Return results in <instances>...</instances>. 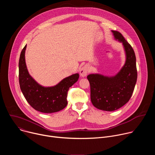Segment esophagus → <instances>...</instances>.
Here are the masks:
<instances>
[{
  "instance_id": "obj_1",
  "label": "esophagus",
  "mask_w": 155,
  "mask_h": 155,
  "mask_svg": "<svg viewBox=\"0 0 155 155\" xmlns=\"http://www.w3.org/2000/svg\"><path fill=\"white\" fill-rule=\"evenodd\" d=\"M90 68L87 65H84V66L81 68L80 71V74L82 77H85L87 73L90 72Z\"/></svg>"
}]
</instances>
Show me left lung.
<instances>
[{"instance_id": "8db88e82", "label": "left lung", "mask_w": 155, "mask_h": 155, "mask_svg": "<svg viewBox=\"0 0 155 155\" xmlns=\"http://www.w3.org/2000/svg\"><path fill=\"white\" fill-rule=\"evenodd\" d=\"M116 40L122 42L126 59L121 71L114 77L100 74L87 76L90 83L91 101L93 105L104 111H114L125 105L133 93L137 81L136 58L133 48L123 35L112 31Z\"/></svg>"}]
</instances>
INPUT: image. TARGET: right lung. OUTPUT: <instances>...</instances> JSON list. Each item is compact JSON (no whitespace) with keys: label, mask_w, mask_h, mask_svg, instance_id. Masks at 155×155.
Masks as SVG:
<instances>
[{"label":"right lung","mask_w":155,"mask_h":155,"mask_svg":"<svg viewBox=\"0 0 155 155\" xmlns=\"http://www.w3.org/2000/svg\"><path fill=\"white\" fill-rule=\"evenodd\" d=\"M26 45L22 50L19 60V82L21 90L30 105L38 112H57L68 105V93L79 78L78 74L66 77L58 84L43 87L29 75L25 62Z\"/></svg>","instance_id":"obj_1"}]
</instances>
